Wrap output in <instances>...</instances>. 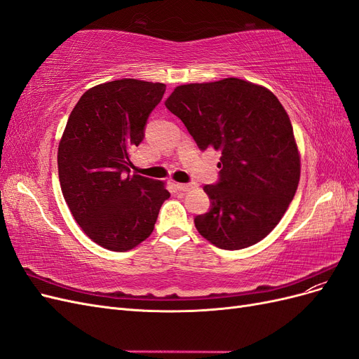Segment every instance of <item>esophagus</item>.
Instances as JSON below:
<instances>
[{"instance_id":"obj_1","label":"esophagus","mask_w":359,"mask_h":359,"mask_svg":"<svg viewBox=\"0 0 359 359\" xmlns=\"http://www.w3.org/2000/svg\"><path fill=\"white\" fill-rule=\"evenodd\" d=\"M194 187H196V184H182V182H178V184H177V189L181 190V191H190V190H193Z\"/></svg>"}]
</instances>
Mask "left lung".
<instances>
[{
  "label": "left lung",
  "instance_id": "obj_1",
  "mask_svg": "<svg viewBox=\"0 0 359 359\" xmlns=\"http://www.w3.org/2000/svg\"><path fill=\"white\" fill-rule=\"evenodd\" d=\"M201 149L222 151L211 210L194 219L215 247L240 250L274 229L298 189L301 157L287 112L262 85L238 78L180 85L165 102Z\"/></svg>",
  "mask_w": 359,
  "mask_h": 359
}]
</instances>
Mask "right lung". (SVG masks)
I'll list each match as a JSON object with an SVG mask.
<instances>
[{
    "mask_svg": "<svg viewBox=\"0 0 359 359\" xmlns=\"http://www.w3.org/2000/svg\"><path fill=\"white\" fill-rule=\"evenodd\" d=\"M166 85L119 79L85 91L58 145L62 196L91 240L127 252L153 233L166 182L130 173V151L144 139Z\"/></svg>",
    "mask_w": 359,
    "mask_h": 359,
    "instance_id": "right-lung-1",
    "label": "right lung"
}]
</instances>
